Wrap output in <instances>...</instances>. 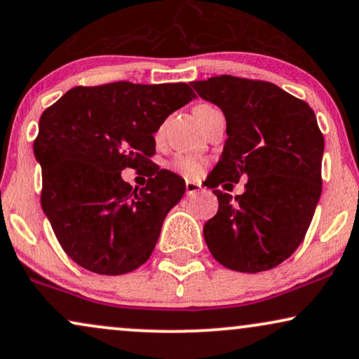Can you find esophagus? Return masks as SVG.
<instances>
[{
	"label": "esophagus",
	"instance_id": "esophagus-1",
	"mask_svg": "<svg viewBox=\"0 0 359 359\" xmlns=\"http://www.w3.org/2000/svg\"><path fill=\"white\" fill-rule=\"evenodd\" d=\"M202 185L197 182H192V180H187V182H185V192H187V195H197L198 192H202Z\"/></svg>",
	"mask_w": 359,
	"mask_h": 359
}]
</instances>
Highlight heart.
<instances>
[{
	"mask_svg": "<svg viewBox=\"0 0 359 359\" xmlns=\"http://www.w3.org/2000/svg\"><path fill=\"white\" fill-rule=\"evenodd\" d=\"M170 169L182 177H187V179H194V177H198L202 174L203 161L192 154L177 156L175 159L170 162Z\"/></svg>",
	"mask_w": 359,
	"mask_h": 359,
	"instance_id": "heart-1",
	"label": "heart"
}]
</instances>
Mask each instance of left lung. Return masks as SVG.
Returning a JSON list of instances; mask_svg holds the SVG:
<instances>
[{"instance_id":"1","label":"left lung","mask_w":359,"mask_h":359,"mask_svg":"<svg viewBox=\"0 0 359 359\" xmlns=\"http://www.w3.org/2000/svg\"><path fill=\"white\" fill-rule=\"evenodd\" d=\"M192 87L222 109L228 135L205 180L218 198L205 243L228 269L269 271L304 241L322 194L325 141L313 109L262 80L219 75ZM241 176L248 179L245 194L231 199L216 190Z\"/></svg>"}]
</instances>
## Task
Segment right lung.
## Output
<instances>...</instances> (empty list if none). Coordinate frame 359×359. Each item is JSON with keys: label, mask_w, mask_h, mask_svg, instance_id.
Instances as JSON below:
<instances>
[{"label": "right lung", "mask_w": 359, "mask_h": 359, "mask_svg": "<svg viewBox=\"0 0 359 359\" xmlns=\"http://www.w3.org/2000/svg\"><path fill=\"white\" fill-rule=\"evenodd\" d=\"M195 98L187 83L75 87L42 113L34 156L41 205L67 256L87 271L126 274L149 259L162 223L185 194L182 177L151 162L154 133ZM146 166V188L121 170Z\"/></svg>", "instance_id": "obj_1"}]
</instances>
